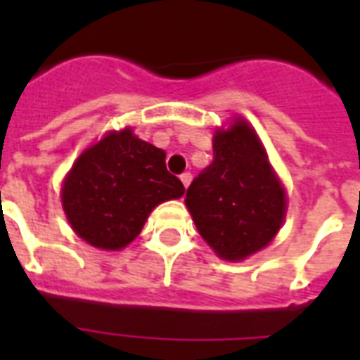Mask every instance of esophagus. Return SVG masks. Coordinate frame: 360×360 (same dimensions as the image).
<instances>
[{
  "label": "esophagus",
  "instance_id": "34e87169",
  "mask_svg": "<svg viewBox=\"0 0 360 360\" xmlns=\"http://www.w3.org/2000/svg\"><path fill=\"white\" fill-rule=\"evenodd\" d=\"M181 183L185 185V188H188V185L192 183V174L191 172H185V174H181Z\"/></svg>",
  "mask_w": 360,
  "mask_h": 360
}]
</instances>
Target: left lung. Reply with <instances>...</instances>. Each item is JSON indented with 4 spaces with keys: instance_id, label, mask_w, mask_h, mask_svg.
<instances>
[{
    "instance_id": "1",
    "label": "left lung",
    "mask_w": 360,
    "mask_h": 360,
    "mask_svg": "<svg viewBox=\"0 0 360 360\" xmlns=\"http://www.w3.org/2000/svg\"><path fill=\"white\" fill-rule=\"evenodd\" d=\"M185 202L200 236L230 262L269 245L285 213L284 188L243 121L217 132L213 162L194 177Z\"/></svg>"
}]
</instances>
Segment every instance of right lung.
Wrapping results in <instances>:
<instances>
[{
    "label": "right lung",
    "mask_w": 360,
    "mask_h": 360,
    "mask_svg": "<svg viewBox=\"0 0 360 360\" xmlns=\"http://www.w3.org/2000/svg\"><path fill=\"white\" fill-rule=\"evenodd\" d=\"M164 158L162 149L129 129L110 132L87 149L63 183L61 200L72 230L104 250L129 245L158 203L185 192Z\"/></svg>",
    "instance_id": "obj_1"
}]
</instances>
